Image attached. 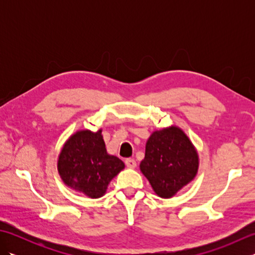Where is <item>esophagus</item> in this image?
I'll list each match as a JSON object with an SVG mask.
<instances>
[{
  "label": "esophagus",
  "mask_w": 255,
  "mask_h": 255,
  "mask_svg": "<svg viewBox=\"0 0 255 255\" xmlns=\"http://www.w3.org/2000/svg\"><path fill=\"white\" fill-rule=\"evenodd\" d=\"M125 163H126V165H127L128 167H130V169H134V167H136V165H137L136 160L131 159V158L126 159V161H125Z\"/></svg>",
  "instance_id": "34e87169"
}]
</instances>
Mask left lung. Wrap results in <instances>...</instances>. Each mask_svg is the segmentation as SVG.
<instances>
[{
    "label": "left lung",
    "mask_w": 255,
    "mask_h": 255,
    "mask_svg": "<svg viewBox=\"0 0 255 255\" xmlns=\"http://www.w3.org/2000/svg\"><path fill=\"white\" fill-rule=\"evenodd\" d=\"M140 170L158 196L170 198L196 176L197 151L182 129H162L148 139Z\"/></svg>",
    "instance_id": "8db88e82"
}]
</instances>
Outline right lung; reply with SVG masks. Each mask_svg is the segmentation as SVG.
<instances>
[{
    "instance_id": "1",
    "label": "right lung",
    "mask_w": 255,
    "mask_h": 255,
    "mask_svg": "<svg viewBox=\"0 0 255 255\" xmlns=\"http://www.w3.org/2000/svg\"><path fill=\"white\" fill-rule=\"evenodd\" d=\"M124 167L121 159L107 153L102 129L72 134L58 160V171L64 184L91 198L102 197L108 184Z\"/></svg>"
}]
</instances>
